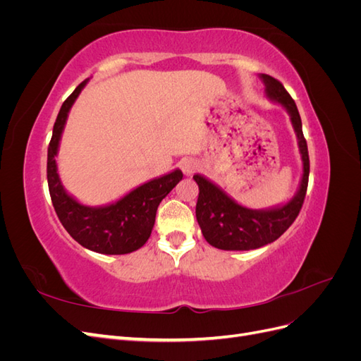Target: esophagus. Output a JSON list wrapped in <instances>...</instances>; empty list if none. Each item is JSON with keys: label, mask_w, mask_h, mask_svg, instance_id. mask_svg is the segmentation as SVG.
<instances>
[{"label": "esophagus", "mask_w": 361, "mask_h": 361, "mask_svg": "<svg viewBox=\"0 0 361 361\" xmlns=\"http://www.w3.org/2000/svg\"><path fill=\"white\" fill-rule=\"evenodd\" d=\"M180 169L185 176H191V174L199 169V162L195 159H185L180 162Z\"/></svg>", "instance_id": "1"}]
</instances>
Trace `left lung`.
I'll use <instances>...</instances> for the list:
<instances>
[{
  "label": "left lung",
  "mask_w": 361,
  "mask_h": 361,
  "mask_svg": "<svg viewBox=\"0 0 361 361\" xmlns=\"http://www.w3.org/2000/svg\"><path fill=\"white\" fill-rule=\"evenodd\" d=\"M259 78L265 84L268 99L280 104L290 117L302 161L300 187L286 203L268 209H250L235 202L203 174H194L192 179L199 185V199L195 204L197 223L206 241L220 250H256L274 243L298 216L307 191L310 164L298 108L280 81L265 73H260Z\"/></svg>",
  "instance_id": "obj_1"
}]
</instances>
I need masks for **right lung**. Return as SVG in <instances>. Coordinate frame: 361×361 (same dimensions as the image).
I'll return each mask as SVG.
<instances>
[{"label":"right lung","instance_id":"obj_1","mask_svg":"<svg viewBox=\"0 0 361 361\" xmlns=\"http://www.w3.org/2000/svg\"><path fill=\"white\" fill-rule=\"evenodd\" d=\"M85 84L87 81H82L63 102L54 123L47 167L51 200L63 227L76 243L101 255H128L147 243L159 203L182 180L183 174L176 169L104 206L82 204L64 190L56 158L69 111Z\"/></svg>","mask_w":361,"mask_h":361}]
</instances>
